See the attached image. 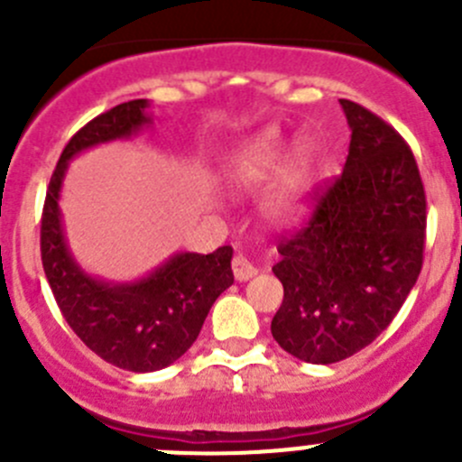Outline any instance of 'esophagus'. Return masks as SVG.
<instances>
[{
    "mask_svg": "<svg viewBox=\"0 0 462 462\" xmlns=\"http://www.w3.org/2000/svg\"><path fill=\"white\" fill-rule=\"evenodd\" d=\"M232 273H235L236 282H248V279H253L254 274H257V268H254L244 254H236V257L232 259Z\"/></svg>",
    "mask_w": 462,
    "mask_h": 462,
    "instance_id": "34e87169",
    "label": "esophagus"
}]
</instances>
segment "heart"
Returning <instances> with one entry per match:
<instances>
[{
    "label": "heart",
    "mask_w": 462,
    "mask_h": 462,
    "mask_svg": "<svg viewBox=\"0 0 462 462\" xmlns=\"http://www.w3.org/2000/svg\"><path fill=\"white\" fill-rule=\"evenodd\" d=\"M282 156V138L270 132L259 134L223 158L218 165V179L230 192H253L277 171ZM310 165H313V144L301 138L292 144L265 192L263 212L273 221H288L297 212L309 185Z\"/></svg>",
    "instance_id": "heart-1"
}]
</instances>
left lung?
Listing matches in <instances>:
<instances>
[{
  "label": "left lung",
  "mask_w": 462,
  "mask_h": 462,
  "mask_svg": "<svg viewBox=\"0 0 462 462\" xmlns=\"http://www.w3.org/2000/svg\"><path fill=\"white\" fill-rule=\"evenodd\" d=\"M339 105L351 129L342 176L310 221L279 244L273 265L283 301L270 330L309 365L369 346L416 286L425 250V188L411 149L369 109Z\"/></svg>",
  "instance_id": "left-lung-1"
}]
</instances>
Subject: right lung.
<instances>
[{"mask_svg":"<svg viewBox=\"0 0 462 462\" xmlns=\"http://www.w3.org/2000/svg\"><path fill=\"white\" fill-rule=\"evenodd\" d=\"M149 105L123 102L69 141L51 176L42 214V265L64 319L96 356L134 374L174 365L197 342L217 297L235 283L230 245L209 254L174 253L134 282L88 274L69 248L60 209L69 162L87 149L125 141L149 127Z\"/></svg>","mask_w":462,"mask_h":462,"instance_id":"add662e5","label":"right lung"}]
</instances>
